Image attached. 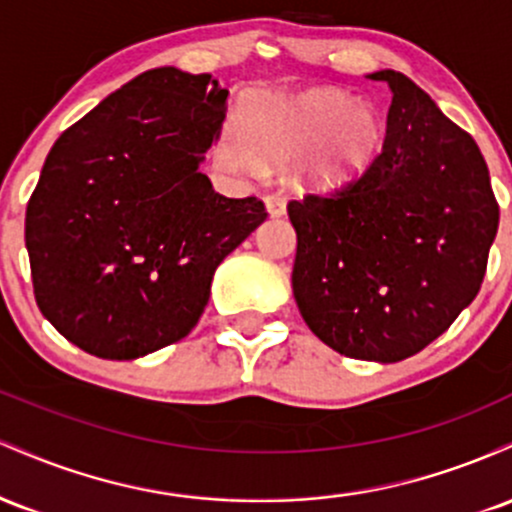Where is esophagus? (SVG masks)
Here are the masks:
<instances>
[{"mask_svg": "<svg viewBox=\"0 0 512 512\" xmlns=\"http://www.w3.org/2000/svg\"><path fill=\"white\" fill-rule=\"evenodd\" d=\"M264 204H267L269 216H284L286 214V199L279 195V192H272V195L264 197Z\"/></svg>", "mask_w": 512, "mask_h": 512, "instance_id": "obj_1", "label": "esophagus"}]
</instances>
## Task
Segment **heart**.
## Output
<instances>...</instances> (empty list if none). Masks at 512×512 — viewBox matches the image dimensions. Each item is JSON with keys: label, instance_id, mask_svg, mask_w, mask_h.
<instances>
[{"label": "heart", "instance_id": "b5f03b06", "mask_svg": "<svg viewBox=\"0 0 512 512\" xmlns=\"http://www.w3.org/2000/svg\"><path fill=\"white\" fill-rule=\"evenodd\" d=\"M378 110L339 91L303 96L262 93L245 105L243 129H223L216 156L223 166L262 175L267 163L298 158L293 178L305 190L337 192L354 185L383 149Z\"/></svg>", "mask_w": 512, "mask_h": 512}]
</instances>
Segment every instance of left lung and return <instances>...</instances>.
I'll list each match as a JSON object with an SVG mask.
<instances>
[{
	"mask_svg": "<svg viewBox=\"0 0 512 512\" xmlns=\"http://www.w3.org/2000/svg\"><path fill=\"white\" fill-rule=\"evenodd\" d=\"M383 151L363 178L291 199L293 296L330 349L395 363L426 349L477 298L498 231L489 168L472 134L404 74Z\"/></svg>",
	"mask_w": 512,
	"mask_h": 512,
	"instance_id": "obj_1",
	"label": "left lung"
}]
</instances>
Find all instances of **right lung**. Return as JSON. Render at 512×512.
I'll list each match as a JSON object with an SVG mask.
<instances>
[{"label": "right lung", "instance_id": "add662e5", "mask_svg": "<svg viewBox=\"0 0 512 512\" xmlns=\"http://www.w3.org/2000/svg\"><path fill=\"white\" fill-rule=\"evenodd\" d=\"M228 91L149 69L64 129L26 207L40 313L86 354L129 361L187 337L223 257L267 219L199 170Z\"/></svg>", "mask_w": 512, "mask_h": 512}]
</instances>
